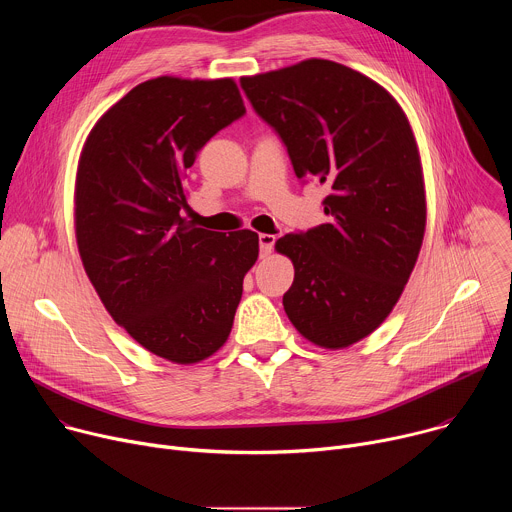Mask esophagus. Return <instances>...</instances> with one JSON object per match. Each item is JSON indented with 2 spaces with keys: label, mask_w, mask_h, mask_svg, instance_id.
I'll list each match as a JSON object with an SVG mask.
<instances>
[{
  "label": "esophagus",
  "mask_w": 512,
  "mask_h": 512,
  "mask_svg": "<svg viewBox=\"0 0 512 512\" xmlns=\"http://www.w3.org/2000/svg\"><path fill=\"white\" fill-rule=\"evenodd\" d=\"M273 245H275V235H267V233L259 235V249H261V257L271 255Z\"/></svg>",
  "instance_id": "34e87169"
}]
</instances>
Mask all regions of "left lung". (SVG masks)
Instances as JSON below:
<instances>
[{
	"label": "left lung",
	"mask_w": 512,
	"mask_h": 512,
	"mask_svg": "<svg viewBox=\"0 0 512 512\" xmlns=\"http://www.w3.org/2000/svg\"><path fill=\"white\" fill-rule=\"evenodd\" d=\"M253 109L279 133L300 180L328 188V223L289 233V322L338 350L373 334L399 302L425 233L417 141L395 97L344 64L308 58L241 77Z\"/></svg>",
	"instance_id": "obj_1"
}]
</instances>
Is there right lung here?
<instances>
[{"label":"right lung","instance_id":"add662e5","mask_svg":"<svg viewBox=\"0 0 512 512\" xmlns=\"http://www.w3.org/2000/svg\"><path fill=\"white\" fill-rule=\"evenodd\" d=\"M245 113L233 79L158 77L95 123L77 168L83 267L111 318L145 350L194 364L233 328L257 233L206 231L182 216L198 150Z\"/></svg>","mask_w":512,"mask_h":512}]
</instances>
